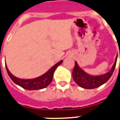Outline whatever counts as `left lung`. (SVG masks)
Listing matches in <instances>:
<instances>
[{"label":"left lung","instance_id":"left-lung-1","mask_svg":"<svg viewBox=\"0 0 120 120\" xmlns=\"http://www.w3.org/2000/svg\"><path fill=\"white\" fill-rule=\"evenodd\" d=\"M117 57L118 55H116L115 62L109 71L104 74L99 76H92L86 73L78 65V63L75 62V66L72 71V77L74 80L79 86L85 89H93L99 87L100 86L107 82L111 76H112L116 64Z\"/></svg>","mask_w":120,"mask_h":120}]
</instances>
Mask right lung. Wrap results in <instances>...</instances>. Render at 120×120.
<instances>
[{
	"instance_id": "1",
	"label": "right lung",
	"mask_w": 120,
	"mask_h": 120,
	"mask_svg": "<svg viewBox=\"0 0 120 120\" xmlns=\"http://www.w3.org/2000/svg\"><path fill=\"white\" fill-rule=\"evenodd\" d=\"M62 62L63 60H60L59 62L56 63L53 67H51L46 73L34 79H20L17 78L11 73L6 65V67L9 76L10 77L11 80L16 85L28 90H37L47 87L51 83L53 79L54 72L55 71L58 66L60 65Z\"/></svg>"
}]
</instances>
